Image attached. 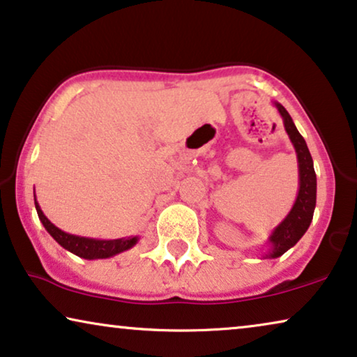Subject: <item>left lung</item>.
I'll list each match as a JSON object with an SVG mask.
<instances>
[{
	"mask_svg": "<svg viewBox=\"0 0 357 357\" xmlns=\"http://www.w3.org/2000/svg\"><path fill=\"white\" fill-rule=\"evenodd\" d=\"M274 104L278 107L279 114L282 116L284 127H286L289 139H291L297 153L298 194L291 212L274 228V231L269 236L271 250L266 255L268 258H279V256H282L287 250H291L302 238L303 234L308 230V227H310L313 211H315L317 204V174L315 169H313V160L310 151H308V146L305 140H303V137L298 134L296 123H294L292 117L289 116L286 107L279 102Z\"/></svg>",
	"mask_w": 357,
	"mask_h": 357,
	"instance_id": "1",
	"label": "left lung"
}]
</instances>
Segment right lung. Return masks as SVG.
<instances>
[{
  "label": "right lung",
  "mask_w": 357,
  "mask_h": 357,
  "mask_svg": "<svg viewBox=\"0 0 357 357\" xmlns=\"http://www.w3.org/2000/svg\"><path fill=\"white\" fill-rule=\"evenodd\" d=\"M36 211L39 215L42 225L45 227V230L54 236V240L60 246H63L65 250H68L70 253H73L79 258L84 259H102V258H111L114 255L122 253V251L130 250L137 241L139 236H129V238H119V240H96V238H86V236H76L70 235L66 231L60 230L59 227H55L49 218L44 215L39 204L36 201Z\"/></svg>",
  "instance_id": "1"
}]
</instances>
